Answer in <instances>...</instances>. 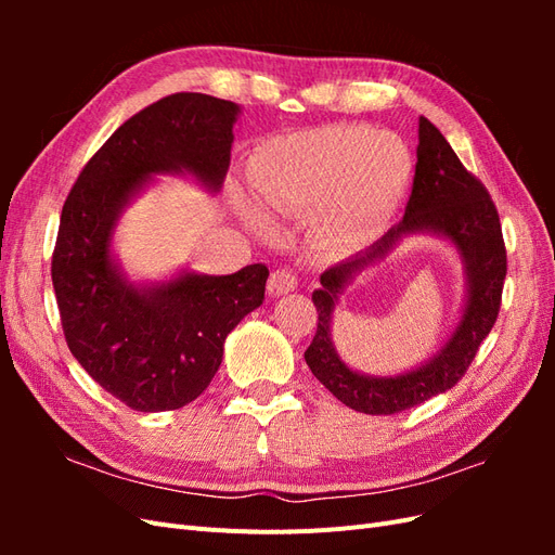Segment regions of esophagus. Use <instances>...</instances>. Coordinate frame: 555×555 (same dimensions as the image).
<instances>
[{
  "label": "esophagus",
  "mask_w": 555,
  "mask_h": 555,
  "mask_svg": "<svg viewBox=\"0 0 555 555\" xmlns=\"http://www.w3.org/2000/svg\"><path fill=\"white\" fill-rule=\"evenodd\" d=\"M296 287H298L296 275L292 271H284V268H280V271L271 273V278H268V294H271L273 298L289 294Z\"/></svg>",
  "instance_id": "1"
}]
</instances>
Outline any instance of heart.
<instances>
[{
  "label": "heart",
  "mask_w": 555,
  "mask_h": 555,
  "mask_svg": "<svg viewBox=\"0 0 555 555\" xmlns=\"http://www.w3.org/2000/svg\"><path fill=\"white\" fill-rule=\"evenodd\" d=\"M410 178L405 141L393 131L361 125L319 127L266 141L247 171L251 194L267 215L310 212L312 238L338 251L371 245L391 227ZM262 214L247 208L245 220L268 236L273 224Z\"/></svg>",
  "instance_id": "b5f03b06"
}]
</instances>
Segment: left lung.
I'll use <instances>...</instances> for the list:
<instances>
[{
  "mask_svg": "<svg viewBox=\"0 0 555 555\" xmlns=\"http://www.w3.org/2000/svg\"><path fill=\"white\" fill-rule=\"evenodd\" d=\"M433 235L449 242L464 263L466 296L457 326L433 358L396 376H371L349 369L332 343V317L341 296L367 267L388 256L402 240ZM507 275V251L500 217L483 184L465 171L440 129L418 117V145L412 196L402 222L363 251L322 273L312 292L317 333L306 349L312 375L347 408L363 414H396L449 391L479 345L491 333Z\"/></svg>",
  "mask_w": 555,
  "mask_h": 555,
  "instance_id": "8db88e82",
  "label": "left lung"
}]
</instances>
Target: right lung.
Listing matches in <instances>:
<instances>
[{"label": "right lung", "instance_id": "1", "mask_svg": "<svg viewBox=\"0 0 555 555\" xmlns=\"http://www.w3.org/2000/svg\"><path fill=\"white\" fill-rule=\"evenodd\" d=\"M241 113L210 94L164 96L99 147L64 201L53 287L66 345L99 386L137 412L178 410L204 393L227 335L263 304V263L231 275L180 268L166 280H131L113 247L122 212L157 176L222 190Z\"/></svg>", "mask_w": 555, "mask_h": 555}]
</instances>
